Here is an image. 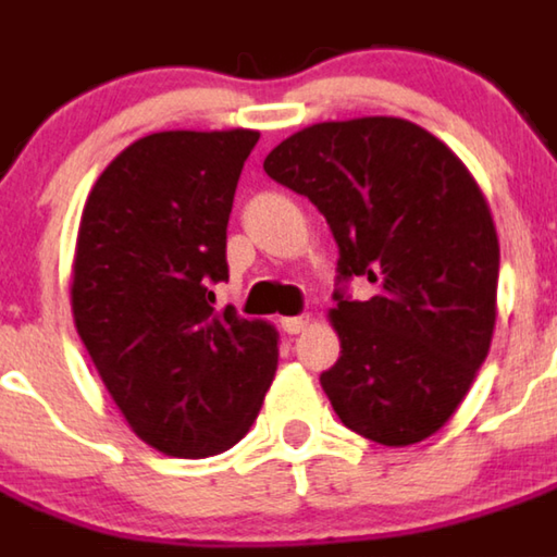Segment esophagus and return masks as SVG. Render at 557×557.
<instances>
[{
    "label": "esophagus",
    "mask_w": 557,
    "mask_h": 557,
    "mask_svg": "<svg viewBox=\"0 0 557 557\" xmlns=\"http://www.w3.org/2000/svg\"><path fill=\"white\" fill-rule=\"evenodd\" d=\"M308 317H286V320L280 322V325H283V331H286V334H302V331L308 329Z\"/></svg>",
    "instance_id": "obj_1"
}]
</instances>
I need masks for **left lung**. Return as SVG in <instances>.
Masks as SVG:
<instances>
[{
    "instance_id": "obj_1",
    "label": "left lung",
    "mask_w": 557,
    "mask_h": 557,
    "mask_svg": "<svg viewBox=\"0 0 557 557\" xmlns=\"http://www.w3.org/2000/svg\"><path fill=\"white\" fill-rule=\"evenodd\" d=\"M263 170L325 214L339 280L376 286L366 302L334 294L343 354L320 376L331 408L385 447L424 442L493 343L498 235L475 177L436 135L391 115L311 124Z\"/></svg>"
}]
</instances>
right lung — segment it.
<instances>
[{"instance_id":"right-lung-1","label":"right lung","mask_w":557,"mask_h":557,"mask_svg":"<svg viewBox=\"0 0 557 557\" xmlns=\"http://www.w3.org/2000/svg\"><path fill=\"white\" fill-rule=\"evenodd\" d=\"M257 129L138 138L92 184L70 274L73 322L127 424L175 459L235 447L277 371V331L214 311L226 226Z\"/></svg>"}]
</instances>
